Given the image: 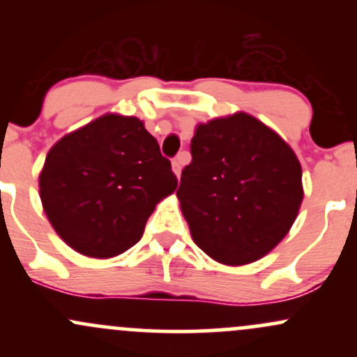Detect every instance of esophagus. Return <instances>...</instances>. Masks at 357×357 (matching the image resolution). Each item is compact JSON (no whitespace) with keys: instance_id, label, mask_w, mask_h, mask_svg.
<instances>
[{"instance_id":"1","label":"esophagus","mask_w":357,"mask_h":357,"mask_svg":"<svg viewBox=\"0 0 357 357\" xmlns=\"http://www.w3.org/2000/svg\"><path fill=\"white\" fill-rule=\"evenodd\" d=\"M181 159H183V154H179L178 158L173 159V162H171V166H173L174 174L178 176V178H179V174H181Z\"/></svg>"}]
</instances>
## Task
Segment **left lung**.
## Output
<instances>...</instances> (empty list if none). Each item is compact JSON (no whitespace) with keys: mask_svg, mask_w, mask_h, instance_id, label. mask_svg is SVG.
Listing matches in <instances>:
<instances>
[{"mask_svg":"<svg viewBox=\"0 0 357 357\" xmlns=\"http://www.w3.org/2000/svg\"><path fill=\"white\" fill-rule=\"evenodd\" d=\"M191 158L176 196L195 243L225 265L277 247L304 198L301 162L285 141L238 112L196 127Z\"/></svg>","mask_w":357,"mask_h":357,"instance_id":"obj_1","label":"left lung"}]
</instances>
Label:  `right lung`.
<instances>
[{
	"instance_id": "add662e5",
	"label": "right lung",
	"mask_w": 357,
	"mask_h": 357,
	"mask_svg": "<svg viewBox=\"0 0 357 357\" xmlns=\"http://www.w3.org/2000/svg\"><path fill=\"white\" fill-rule=\"evenodd\" d=\"M178 178L136 117L107 114L61 137L45 159L40 198L75 252L109 258L141 240L155 204Z\"/></svg>"
}]
</instances>
